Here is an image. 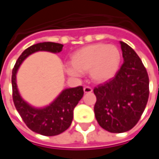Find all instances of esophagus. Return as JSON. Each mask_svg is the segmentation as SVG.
Listing matches in <instances>:
<instances>
[{
	"instance_id": "34e87169",
	"label": "esophagus",
	"mask_w": 159,
	"mask_h": 159,
	"mask_svg": "<svg viewBox=\"0 0 159 159\" xmlns=\"http://www.w3.org/2000/svg\"><path fill=\"white\" fill-rule=\"evenodd\" d=\"M84 93H91V92H93V89H92V88H90V87H89V86H85L84 87Z\"/></svg>"
}]
</instances>
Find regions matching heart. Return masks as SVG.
Segmentation results:
<instances>
[{"label": "heart", "instance_id": "b5f03b06", "mask_svg": "<svg viewBox=\"0 0 159 159\" xmlns=\"http://www.w3.org/2000/svg\"><path fill=\"white\" fill-rule=\"evenodd\" d=\"M121 62V52L114 45L96 43L84 47L71 56V65L65 70L70 76L90 72L95 82H104L115 76Z\"/></svg>", "mask_w": 159, "mask_h": 159}]
</instances>
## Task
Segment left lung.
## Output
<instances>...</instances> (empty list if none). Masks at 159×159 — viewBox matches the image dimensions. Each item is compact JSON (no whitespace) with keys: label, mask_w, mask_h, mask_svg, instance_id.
Wrapping results in <instances>:
<instances>
[{"label":"left lung","mask_w":159,"mask_h":159,"mask_svg":"<svg viewBox=\"0 0 159 159\" xmlns=\"http://www.w3.org/2000/svg\"><path fill=\"white\" fill-rule=\"evenodd\" d=\"M124 63L115 77L94 89L95 118L103 129L124 133L137 124L148 102L150 89L146 68L135 51L120 41Z\"/></svg>","instance_id":"1"}]
</instances>
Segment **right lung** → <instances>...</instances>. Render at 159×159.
I'll return each mask as SVG.
<instances>
[{
	"instance_id": "obj_1",
	"label": "right lung",
	"mask_w": 159,
	"mask_h": 159,
	"mask_svg": "<svg viewBox=\"0 0 159 159\" xmlns=\"http://www.w3.org/2000/svg\"><path fill=\"white\" fill-rule=\"evenodd\" d=\"M64 45L55 42H41L27 48L16 60L12 70V98L23 121L32 131L46 136L60 134L69 128L73 119V110L84 95L81 86L64 90L49 106L35 109L24 101L19 95L16 74L21 63L29 55L37 51L61 52Z\"/></svg>"
}]
</instances>
